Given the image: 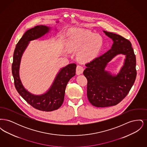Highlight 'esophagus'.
Segmentation results:
<instances>
[{"label": "esophagus", "mask_w": 147, "mask_h": 147, "mask_svg": "<svg viewBox=\"0 0 147 147\" xmlns=\"http://www.w3.org/2000/svg\"><path fill=\"white\" fill-rule=\"evenodd\" d=\"M84 70V68L82 65H78L76 68V73L77 75H79L82 73H83Z\"/></svg>", "instance_id": "esophagus-1"}]
</instances>
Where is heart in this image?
<instances>
[{
	"label": "heart",
	"mask_w": 147,
	"mask_h": 147,
	"mask_svg": "<svg viewBox=\"0 0 147 147\" xmlns=\"http://www.w3.org/2000/svg\"><path fill=\"white\" fill-rule=\"evenodd\" d=\"M103 45V39L100 35L89 31L76 30L67 42L69 51H79L78 57L84 61H90L99 54Z\"/></svg>",
	"instance_id": "b5f03b06"
}]
</instances>
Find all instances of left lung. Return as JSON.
Instances as JSON below:
<instances>
[{"label":"left lung","mask_w":147,"mask_h":147,"mask_svg":"<svg viewBox=\"0 0 147 147\" xmlns=\"http://www.w3.org/2000/svg\"><path fill=\"white\" fill-rule=\"evenodd\" d=\"M104 32L113 41L111 49L86 63L83 72L88 80V98L92 105L98 107L119 103L130 91L137 76L136 58L131 42L120 35L105 31ZM119 54L126 56L124 64L117 75H112L105 70V67Z\"/></svg>","instance_id":"obj_1"}]
</instances>
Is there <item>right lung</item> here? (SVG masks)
<instances>
[{
  "label": "right lung",
  "mask_w": 147,
  "mask_h": 147,
  "mask_svg": "<svg viewBox=\"0 0 147 147\" xmlns=\"http://www.w3.org/2000/svg\"><path fill=\"white\" fill-rule=\"evenodd\" d=\"M49 28L46 26L38 25L28 30L16 46L12 64V74L16 90L22 98L33 107L47 112L57 110L62 105L66 86L70 79L76 75V64H69L62 68L49 91L41 95L32 94L24 88L19 73L21 57L29 42L42 37L49 32Z\"/></svg>",
  "instance_id": "obj_1"
}]
</instances>
